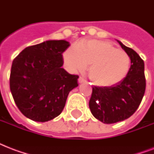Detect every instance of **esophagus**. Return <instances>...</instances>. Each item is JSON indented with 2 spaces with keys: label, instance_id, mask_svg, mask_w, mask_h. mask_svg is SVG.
<instances>
[{
  "label": "esophagus",
  "instance_id": "esophagus-1",
  "mask_svg": "<svg viewBox=\"0 0 154 154\" xmlns=\"http://www.w3.org/2000/svg\"><path fill=\"white\" fill-rule=\"evenodd\" d=\"M78 82L79 83H84V82H86V80L84 79L82 77H80L79 79H78Z\"/></svg>",
  "mask_w": 154,
  "mask_h": 154
}]
</instances>
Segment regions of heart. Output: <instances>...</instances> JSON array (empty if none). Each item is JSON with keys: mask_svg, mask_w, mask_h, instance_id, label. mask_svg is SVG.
Returning a JSON list of instances; mask_svg holds the SVG:
<instances>
[{"mask_svg": "<svg viewBox=\"0 0 154 154\" xmlns=\"http://www.w3.org/2000/svg\"><path fill=\"white\" fill-rule=\"evenodd\" d=\"M64 60L72 71H82L90 64L89 78L94 85L102 87L121 82L130 67V58L126 52L100 40L82 41L65 52Z\"/></svg>", "mask_w": 154, "mask_h": 154, "instance_id": "obj_1", "label": "heart"}]
</instances>
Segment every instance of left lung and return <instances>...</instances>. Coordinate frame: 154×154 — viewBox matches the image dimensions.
Wrapping results in <instances>:
<instances>
[{
  "label": "left lung",
  "mask_w": 154,
  "mask_h": 154,
  "mask_svg": "<svg viewBox=\"0 0 154 154\" xmlns=\"http://www.w3.org/2000/svg\"><path fill=\"white\" fill-rule=\"evenodd\" d=\"M128 53L131 65L126 77L112 86L93 87L89 105L94 117L105 124L122 122L134 114L146 91L145 64L134 49L117 41Z\"/></svg>",
  "instance_id": "1"
}]
</instances>
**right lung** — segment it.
I'll list each match as a JSON object with an SVG mask.
<instances>
[{"instance_id": "1", "label": "right lung", "mask_w": 154, "mask_h": 154, "mask_svg": "<svg viewBox=\"0 0 154 154\" xmlns=\"http://www.w3.org/2000/svg\"><path fill=\"white\" fill-rule=\"evenodd\" d=\"M65 40H50L25 48L13 60L10 90L25 117L45 122L60 114L69 92L78 86L77 75L62 68Z\"/></svg>"}]
</instances>
